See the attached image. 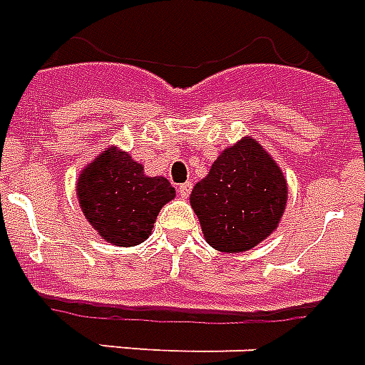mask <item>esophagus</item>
<instances>
[{
  "label": "esophagus",
  "mask_w": 365,
  "mask_h": 365,
  "mask_svg": "<svg viewBox=\"0 0 365 365\" xmlns=\"http://www.w3.org/2000/svg\"><path fill=\"white\" fill-rule=\"evenodd\" d=\"M191 189H193V183L185 182V183H182V185H178V193H180V197H182V199H187L189 193H191Z\"/></svg>",
  "instance_id": "esophagus-1"
}]
</instances>
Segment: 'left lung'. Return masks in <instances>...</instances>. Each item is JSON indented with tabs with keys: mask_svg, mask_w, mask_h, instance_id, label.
I'll list each match as a JSON object with an SVG mask.
<instances>
[{
	"mask_svg": "<svg viewBox=\"0 0 365 365\" xmlns=\"http://www.w3.org/2000/svg\"><path fill=\"white\" fill-rule=\"evenodd\" d=\"M189 202L206 242L225 254H240L277 231L288 202V183L265 148L244 136L220 153Z\"/></svg>",
	"mask_w": 365,
	"mask_h": 365,
	"instance_id": "obj_1",
	"label": "left lung"
}]
</instances>
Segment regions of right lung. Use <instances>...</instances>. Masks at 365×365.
Returning <instances> with one entry per match:
<instances>
[{
	"instance_id": "add662e5",
	"label": "right lung",
	"mask_w": 365,
	"mask_h": 365,
	"mask_svg": "<svg viewBox=\"0 0 365 365\" xmlns=\"http://www.w3.org/2000/svg\"><path fill=\"white\" fill-rule=\"evenodd\" d=\"M83 216L113 246H136L149 239L160 208L176 197L163 176H148L143 165L117 145L100 151L77 178Z\"/></svg>"
}]
</instances>
